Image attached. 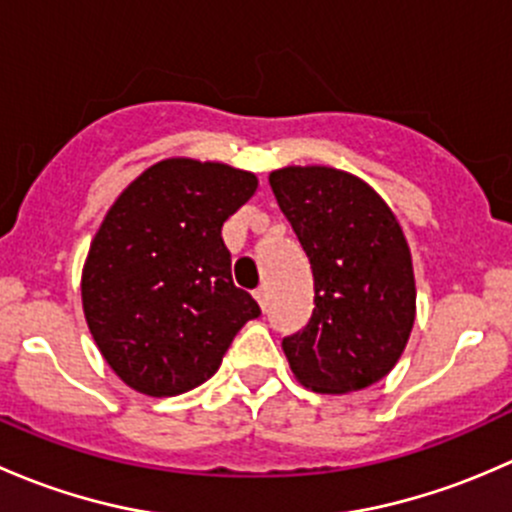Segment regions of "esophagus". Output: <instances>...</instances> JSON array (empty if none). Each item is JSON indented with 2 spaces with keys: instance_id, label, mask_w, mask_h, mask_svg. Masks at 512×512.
<instances>
[{
  "instance_id": "esophagus-1",
  "label": "esophagus",
  "mask_w": 512,
  "mask_h": 512,
  "mask_svg": "<svg viewBox=\"0 0 512 512\" xmlns=\"http://www.w3.org/2000/svg\"><path fill=\"white\" fill-rule=\"evenodd\" d=\"M252 294H255L257 304H260L262 309H267V289H265V287H257L255 292H252Z\"/></svg>"
}]
</instances>
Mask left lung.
<instances>
[{
    "mask_svg": "<svg viewBox=\"0 0 512 512\" xmlns=\"http://www.w3.org/2000/svg\"><path fill=\"white\" fill-rule=\"evenodd\" d=\"M270 185L314 277L307 327L282 339L294 379L317 394L376 384L401 359L416 319L414 262L394 210L329 165L272 170Z\"/></svg>",
    "mask_w": 512,
    "mask_h": 512,
    "instance_id": "left-lung-1",
    "label": "left lung"
}]
</instances>
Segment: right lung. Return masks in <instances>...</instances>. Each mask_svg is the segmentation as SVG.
<instances>
[{
  "instance_id": "obj_1",
  "label": "right lung",
  "mask_w": 512,
  "mask_h": 512,
  "mask_svg": "<svg viewBox=\"0 0 512 512\" xmlns=\"http://www.w3.org/2000/svg\"><path fill=\"white\" fill-rule=\"evenodd\" d=\"M257 175L227 163L165 158L108 208L81 272V304L106 364L133 391L178 396L208 381L255 299L232 285L223 223Z\"/></svg>"
}]
</instances>
